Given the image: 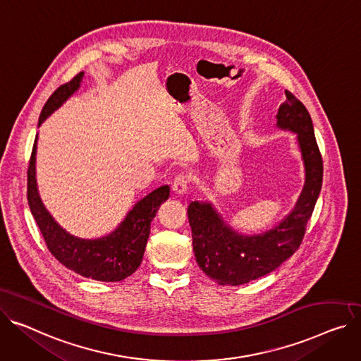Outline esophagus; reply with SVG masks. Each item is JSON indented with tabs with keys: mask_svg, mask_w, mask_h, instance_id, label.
Listing matches in <instances>:
<instances>
[{
	"mask_svg": "<svg viewBox=\"0 0 361 361\" xmlns=\"http://www.w3.org/2000/svg\"><path fill=\"white\" fill-rule=\"evenodd\" d=\"M188 188V180L185 176H178L174 178L173 184H171V190L176 196H183L187 193Z\"/></svg>",
	"mask_w": 361,
	"mask_h": 361,
	"instance_id": "esophagus-1",
	"label": "esophagus"
}]
</instances>
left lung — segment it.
I'll use <instances>...</instances> for the list:
<instances>
[{
  "label": "left lung",
  "instance_id": "8db88e82",
  "mask_svg": "<svg viewBox=\"0 0 361 361\" xmlns=\"http://www.w3.org/2000/svg\"><path fill=\"white\" fill-rule=\"evenodd\" d=\"M277 128L296 135L305 184L295 207L271 229L245 235L235 231L212 202H191L187 214L199 267L222 286H239L274 271L299 248L322 187V157L306 107L289 91L276 114Z\"/></svg>",
  "mask_w": 361,
  "mask_h": 361
}]
</instances>
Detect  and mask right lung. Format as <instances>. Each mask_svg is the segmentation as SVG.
<instances>
[{"label": "right lung", "mask_w": 361, "mask_h": 361, "mask_svg": "<svg viewBox=\"0 0 361 361\" xmlns=\"http://www.w3.org/2000/svg\"><path fill=\"white\" fill-rule=\"evenodd\" d=\"M84 72L61 85L43 106L39 126L74 95L82 82ZM37 135L27 171V202L33 218L54 257L66 269L97 281H120L133 274L140 266L143 252L159 206L170 197V187L161 185L151 191L126 213L114 231L100 238H80L66 232L44 207L36 183Z\"/></svg>", "instance_id": "1"}]
</instances>
